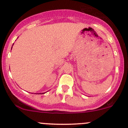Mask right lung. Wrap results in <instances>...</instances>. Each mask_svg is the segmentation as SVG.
Listing matches in <instances>:
<instances>
[{
  "label": "right lung",
  "mask_w": 128,
  "mask_h": 128,
  "mask_svg": "<svg viewBox=\"0 0 128 128\" xmlns=\"http://www.w3.org/2000/svg\"><path fill=\"white\" fill-rule=\"evenodd\" d=\"M13 45H14V44H13ZM11 50H12V49H11ZM45 94V93H42V94Z\"/></svg>",
  "instance_id": "right-lung-1"
}]
</instances>
